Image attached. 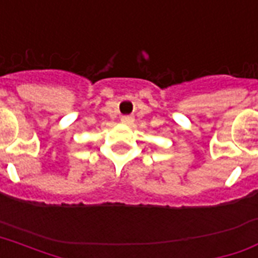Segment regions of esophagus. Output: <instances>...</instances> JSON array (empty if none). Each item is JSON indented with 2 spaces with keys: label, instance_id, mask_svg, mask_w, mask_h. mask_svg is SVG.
I'll list each match as a JSON object with an SVG mask.
<instances>
[{
  "label": "esophagus",
  "instance_id": "34e87169",
  "mask_svg": "<svg viewBox=\"0 0 258 258\" xmlns=\"http://www.w3.org/2000/svg\"><path fill=\"white\" fill-rule=\"evenodd\" d=\"M121 122H122L123 125L131 126V125H133V118H132V117H129V115H123L122 118H121Z\"/></svg>",
  "mask_w": 258,
  "mask_h": 258
}]
</instances>
